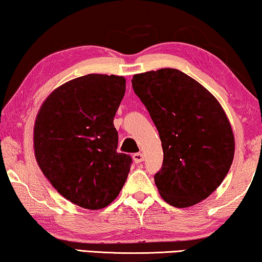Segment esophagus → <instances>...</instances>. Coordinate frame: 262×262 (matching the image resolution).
<instances>
[{
    "label": "esophagus",
    "mask_w": 262,
    "mask_h": 262,
    "mask_svg": "<svg viewBox=\"0 0 262 262\" xmlns=\"http://www.w3.org/2000/svg\"><path fill=\"white\" fill-rule=\"evenodd\" d=\"M134 161H135V163H141V162H143V161H144V156H143V154H141V152H137V154H134Z\"/></svg>",
    "instance_id": "obj_1"
}]
</instances>
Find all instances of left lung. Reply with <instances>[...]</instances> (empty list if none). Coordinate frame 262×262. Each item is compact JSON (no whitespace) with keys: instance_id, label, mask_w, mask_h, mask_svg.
Here are the masks:
<instances>
[{"instance_id":"left-lung-1","label":"left lung","mask_w":262,"mask_h":262,"mask_svg":"<svg viewBox=\"0 0 262 262\" xmlns=\"http://www.w3.org/2000/svg\"><path fill=\"white\" fill-rule=\"evenodd\" d=\"M132 88L162 142L163 163L154 177L161 196L175 207L206 199L227 177L235 152L234 134L220 102L171 68L135 75Z\"/></svg>"}]
</instances>
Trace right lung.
<instances>
[{
    "label": "right lung",
    "mask_w": 262,
    "mask_h": 262,
    "mask_svg": "<svg viewBox=\"0 0 262 262\" xmlns=\"http://www.w3.org/2000/svg\"><path fill=\"white\" fill-rule=\"evenodd\" d=\"M125 78L89 74L53 91L39 110L34 154L40 169L64 198L99 210L117 198L132 159L117 152L113 125Z\"/></svg>",
    "instance_id": "add662e5"
}]
</instances>
